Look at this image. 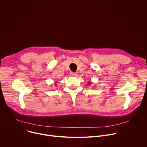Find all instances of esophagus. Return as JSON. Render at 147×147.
<instances>
[{
    "mask_svg": "<svg viewBox=\"0 0 147 147\" xmlns=\"http://www.w3.org/2000/svg\"><path fill=\"white\" fill-rule=\"evenodd\" d=\"M70 76H71V77H74V76H76V74L75 73H74V72H71L70 73Z\"/></svg>",
    "mask_w": 147,
    "mask_h": 147,
    "instance_id": "esophagus-1",
    "label": "esophagus"
}]
</instances>
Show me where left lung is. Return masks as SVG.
I'll return each instance as SVG.
<instances>
[{"label": "left lung", "instance_id": "left-lung-1", "mask_svg": "<svg viewBox=\"0 0 147 147\" xmlns=\"http://www.w3.org/2000/svg\"><path fill=\"white\" fill-rule=\"evenodd\" d=\"M90 84H91V82H89V84H88V85H90Z\"/></svg>", "mask_w": 147, "mask_h": 147}]
</instances>
